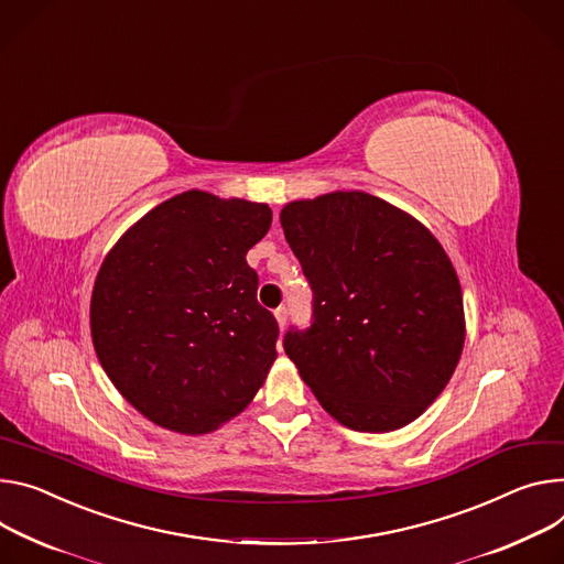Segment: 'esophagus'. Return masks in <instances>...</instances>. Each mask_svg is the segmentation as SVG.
<instances>
[{
	"label": "esophagus",
	"instance_id": "34e87169",
	"mask_svg": "<svg viewBox=\"0 0 564 564\" xmlns=\"http://www.w3.org/2000/svg\"><path fill=\"white\" fill-rule=\"evenodd\" d=\"M274 317H276V324H279V328L283 330V328H285V324H288V311H285V308H279V311L274 313Z\"/></svg>",
	"mask_w": 564,
	"mask_h": 564
}]
</instances>
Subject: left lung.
Here are the masks:
<instances>
[{
  "label": "left lung",
  "instance_id": "8db88e82",
  "mask_svg": "<svg viewBox=\"0 0 564 564\" xmlns=\"http://www.w3.org/2000/svg\"><path fill=\"white\" fill-rule=\"evenodd\" d=\"M281 227L315 294L313 326L283 341L301 380L348 430L414 423L466 341L464 294L443 245L365 191L288 202Z\"/></svg>",
  "mask_w": 564,
  "mask_h": 564
}]
</instances>
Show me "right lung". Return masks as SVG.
Masks as SVG:
<instances>
[{
  "mask_svg": "<svg viewBox=\"0 0 564 564\" xmlns=\"http://www.w3.org/2000/svg\"><path fill=\"white\" fill-rule=\"evenodd\" d=\"M270 225L265 202L193 188L139 218L100 263L89 303L94 350L150 423L209 434L263 387L279 326L256 301L247 251Z\"/></svg>",
  "mask_w": 564,
  "mask_h": 564,
  "instance_id": "1",
  "label": "right lung"
}]
</instances>
